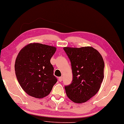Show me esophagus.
I'll return each mask as SVG.
<instances>
[{
  "mask_svg": "<svg viewBox=\"0 0 124 124\" xmlns=\"http://www.w3.org/2000/svg\"><path fill=\"white\" fill-rule=\"evenodd\" d=\"M62 77L59 78V81L61 82V81H62Z\"/></svg>",
  "mask_w": 124,
  "mask_h": 124,
  "instance_id": "obj_1",
  "label": "esophagus"
}]
</instances>
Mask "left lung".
Wrapping results in <instances>:
<instances>
[{"label": "left lung", "instance_id": "1", "mask_svg": "<svg viewBox=\"0 0 124 124\" xmlns=\"http://www.w3.org/2000/svg\"><path fill=\"white\" fill-rule=\"evenodd\" d=\"M71 62L73 80L65 86L69 98L76 103L89 100L99 90L103 80L104 62L98 50L91 46L65 47Z\"/></svg>", "mask_w": 124, "mask_h": 124}]
</instances>
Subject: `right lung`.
Segmentation results:
<instances>
[{"instance_id":"add662e5","label":"right lung","mask_w":124,"mask_h":124,"mask_svg":"<svg viewBox=\"0 0 124 124\" xmlns=\"http://www.w3.org/2000/svg\"><path fill=\"white\" fill-rule=\"evenodd\" d=\"M56 50L54 46L31 43L19 53L15 71L21 87L30 96L36 98L46 96L57 82L50 63Z\"/></svg>"}]
</instances>
